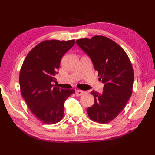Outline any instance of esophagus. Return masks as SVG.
<instances>
[{"label": "esophagus", "mask_w": 155, "mask_h": 155, "mask_svg": "<svg viewBox=\"0 0 155 155\" xmlns=\"http://www.w3.org/2000/svg\"><path fill=\"white\" fill-rule=\"evenodd\" d=\"M84 92L83 91L78 90L76 91V95H77V96H81V95L84 94Z\"/></svg>", "instance_id": "1"}]
</instances>
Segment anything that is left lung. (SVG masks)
<instances>
[{"instance_id":"left-lung-1","label":"left lung","mask_w":155,"mask_h":155,"mask_svg":"<svg viewBox=\"0 0 155 155\" xmlns=\"http://www.w3.org/2000/svg\"><path fill=\"white\" fill-rule=\"evenodd\" d=\"M89 56L104 83L103 93L91 92L94 98L87 108L88 117L98 123H108L124 109L133 93L134 71L124 49L110 38L96 35L76 41Z\"/></svg>"}]
</instances>
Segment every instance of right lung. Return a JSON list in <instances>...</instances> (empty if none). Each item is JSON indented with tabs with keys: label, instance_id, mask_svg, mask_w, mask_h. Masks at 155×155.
<instances>
[{
	"label": "right lung",
	"instance_id": "add662e5",
	"mask_svg": "<svg viewBox=\"0 0 155 155\" xmlns=\"http://www.w3.org/2000/svg\"><path fill=\"white\" fill-rule=\"evenodd\" d=\"M75 40L44 41L26 57L19 74L22 96L38 120L47 124L60 122L64 116V104L74 90L53 87L62 57Z\"/></svg>",
	"mask_w": 155,
	"mask_h": 155
}]
</instances>
